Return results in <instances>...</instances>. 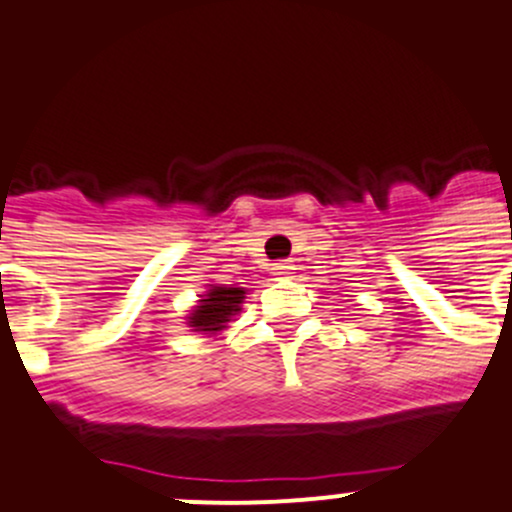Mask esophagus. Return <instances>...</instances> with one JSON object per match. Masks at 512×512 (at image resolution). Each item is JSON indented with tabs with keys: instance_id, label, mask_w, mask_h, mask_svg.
Returning a JSON list of instances; mask_svg holds the SVG:
<instances>
[{
	"instance_id": "1",
	"label": "esophagus",
	"mask_w": 512,
	"mask_h": 512,
	"mask_svg": "<svg viewBox=\"0 0 512 512\" xmlns=\"http://www.w3.org/2000/svg\"><path fill=\"white\" fill-rule=\"evenodd\" d=\"M291 271H293L291 263H276V266L271 268V273L276 278H288V276H291Z\"/></svg>"
}]
</instances>
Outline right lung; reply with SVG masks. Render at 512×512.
<instances>
[{"instance_id":"obj_1","label":"right lung","mask_w":512,"mask_h":512,"mask_svg":"<svg viewBox=\"0 0 512 512\" xmlns=\"http://www.w3.org/2000/svg\"><path fill=\"white\" fill-rule=\"evenodd\" d=\"M246 298L244 286H226V283H209L201 293L196 306L186 316V326L204 336H219L229 328L231 321L241 313V303Z\"/></svg>"}]
</instances>
